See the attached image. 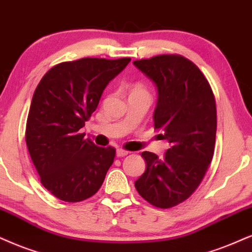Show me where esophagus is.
I'll return each instance as SVG.
<instances>
[{
	"label": "esophagus",
	"instance_id": "obj_1",
	"mask_svg": "<svg viewBox=\"0 0 252 252\" xmlns=\"http://www.w3.org/2000/svg\"><path fill=\"white\" fill-rule=\"evenodd\" d=\"M126 155H129V152L126 151V150H122V149H117L116 150V156H117V157H126Z\"/></svg>",
	"mask_w": 252,
	"mask_h": 252
}]
</instances>
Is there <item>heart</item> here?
Instances as JSON below:
<instances>
[{"label":"heart","mask_w":252,"mask_h":252,"mask_svg":"<svg viewBox=\"0 0 252 252\" xmlns=\"http://www.w3.org/2000/svg\"><path fill=\"white\" fill-rule=\"evenodd\" d=\"M131 93H146V94H148V92H146V88L144 87V86L141 85V84H137V85L133 86Z\"/></svg>","instance_id":"b5f03b06"}]
</instances>
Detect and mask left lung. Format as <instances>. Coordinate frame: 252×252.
I'll return each mask as SVG.
<instances>
[{"label":"left lung","instance_id":"obj_1","mask_svg":"<svg viewBox=\"0 0 252 252\" xmlns=\"http://www.w3.org/2000/svg\"><path fill=\"white\" fill-rule=\"evenodd\" d=\"M157 87L155 129L170 143L164 158L144 151L137 192L158 208L177 206L197 189L214 155L216 104L208 81L190 60L163 55L133 62Z\"/></svg>","mask_w":252,"mask_h":252}]
</instances>
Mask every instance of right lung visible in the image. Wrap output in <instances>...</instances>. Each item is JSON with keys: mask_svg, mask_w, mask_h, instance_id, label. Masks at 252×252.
Here are the masks:
<instances>
[{"mask_svg": "<svg viewBox=\"0 0 252 252\" xmlns=\"http://www.w3.org/2000/svg\"><path fill=\"white\" fill-rule=\"evenodd\" d=\"M82 58L56 65L41 78L29 110L25 141L43 186L63 201L88 199L103 184L115 149L100 148L80 129L107 85L130 63Z\"/></svg>", "mask_w": 252, "mask_h": 252, "instance_id": "right-lung-1", "label": "right lung"}]
</instances>
